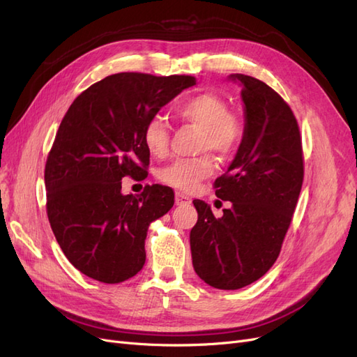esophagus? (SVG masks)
Returning <instances> with one entry per match:
<instances>
[{
  "label": "esophagus",
  "instance_id": "obj_1",
  "mask_svg": "<svg viewBox=\"0 0 357 357\" xmlns=\"http://www.w3.org/2000/svg\"><path fill=\"white\" fill-rule=\"evenodd\" d=\"M190 202H192V199L188 195H185V193H180V192L176 193V204L177 205H189Z\"/></svg>",
  "mask_w": 357,
  "mask_h": 357
}]
</instances>
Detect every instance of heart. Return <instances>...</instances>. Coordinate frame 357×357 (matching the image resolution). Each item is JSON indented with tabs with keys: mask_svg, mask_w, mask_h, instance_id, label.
I'll list each match as a JSON object with an SVG mask.
<instances>
[{
	"mask_svg": "<svg viewBox=\"0 0 357 357\" xmlns=\"http://www.w3.org/2000/svg\"><path fill=\"white\" fill-rule=\"evenodd\" d=\"M178 119L202 129L201 150L228 156L235 153L245 135L243 119L229 112V105L220 95L213 92L198 93L181 101L176 107ZM143 142L149 153L164 158L169 146V126L160 116L150 117L143 131ZM211 156L202 155L193 159H178L162 168L159 178L165 185L183 190H195L199 183L213 174Z\"/></svg>",
	"mask_w": 357,
	"mask_h": 357,
	"instance_id": "b5f03b06",
	"label": "heart"
}]
</instances>
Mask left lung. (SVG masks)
Here are the masks:
<instances>
[{
  "instance_id": "8db88e82",
  "label": "left lung",
  "mask_w": 357,
  "mask_h": 357,
  "mask_svg": "<svg viewBox=\"0 0 357 357\" xmlns=\"http://www.w3.org/2000/svg\"><path fill=\"white\" fill-rule=\"evenodd\" d=\"M243 86L245 135L228 171L214 181L215 197L231 201L222 218L193 201L192 264L211 287L235 290L268 273L282 250L304 180V155L289 104L261 80L231 74Z\"/></svg>"
}]
</instances>
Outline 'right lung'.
I'll use <instances>...</instances> for the list:
<instances>
[{"mask_svg": "<svg viewBox=\"0 0 357 357\" xmlns=\"http://www.w3.org/2000/svg\"><path fill=\"white\" fill-rule=\"evenodd\" d=\"M193 84L192 75L112 74L63 116L46 160V210L63 255L84 275L116 284L142 271L149 225L171 210L174 190L153 185L123 195L122 178L147 174V121Z\"/></svg>", "mask_w": 357, "mask_h": 357, "instance_id": "right-lung-1", "label": "right lung"}]
</instances>
